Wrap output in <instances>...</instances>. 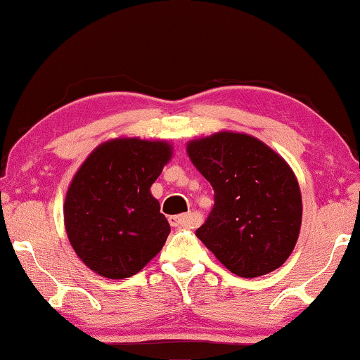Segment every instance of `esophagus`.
I'll use <instances>...</instances> for the list:
<instances>
[{
    "instance_id": "esophagus-1",
    "label": "esophagus",
    "mask_w": 360,
    "mask_h": 360,
    "mask_svg": "<svg viewBox=\"0 0 360 360\" xmlns=\"http://www.w3.org/2000/svg\"><path fill=\"white\" fill-rule=\"evenodd\" d=\"M169 224L174 229H194L197 225L195 215L184 214V215H173L169 217Z\"/></svg>"
}]
</instances>
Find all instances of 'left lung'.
<instances>
[{"instance_id": "obj_1", "label": "left lung", "mask_w": 360, "mask_h": 360, "mask_svg": "<svg viewBox=\"0 0 360 360\" xmlns=\"http://www.w3.org/2000/svg\"><path fill=\"white\" fill-rule=\"evenodd\" d=\"M187 155L215 192L197 238L240 277L281 267L302 225L300 187L285 160L261 140L235 131L192 140Z\"/></svg>"}]
</instances>
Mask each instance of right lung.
Here are the masks:
<instances>
[{"label":"right lung","mask_w":360,"mask_h":360,"mask_svg":"<svg viewBox=\"0 0 360 360\" xmlns=\"http://www.w3.org/2000/svg\"><path fill=\"white\" fill-rule=\"evenodd\" d=\"M171 156L168 141L124 136L101 143L79 166L65 197V230L96 274L125 279L161 251L171 229L150 187Z\"/></svg>","instance_id":"add662e5"}]
</instances>
